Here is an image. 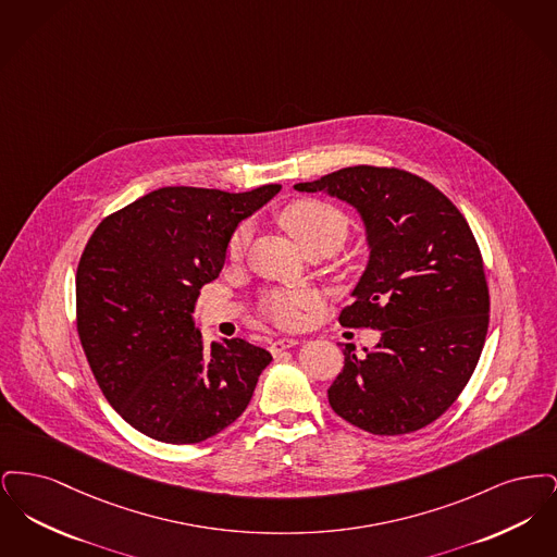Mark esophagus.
Masks as SVG:
<instances>
[{
  "mask_svg": "<svg viewBox=\"0 0 557 557\" xmlns=\"http://www.w3.org/2000/svg\"><path fill=\"white\" fill-rule=\"evenodd\" d=\"M296 345H298V341H294V338H277V341L271 343L269 350H271L273 355H280V352H284V350H288V348Z\"/></svg>",
  "mask_w": 557,
  "mask_h": 557,
  "instance_id": "34e87169",
  "label": "esophagus"
}]
</instances>
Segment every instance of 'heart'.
<instances>
[{
	"label": "heart",
	"instance_id": "obj_1",
	"mask_svg": "<svg viewBox=\"0 0 557 557\" xmlns=\"http://www.w3.org/2000/svg\"><path fill=\"white\" fill-rule=\"evenodd\" d=\"M277 221L305 252L315 248L334 252L348 234V219L345 212L330 202L315 198H302L286 205L277 212ZM246 242L248 225H239L227 246V257L232 261L242 257ZM315 302L318 296L313 292H273L263 302V313L280 327H296L302 321V311L313 307Z\"/></svg>",
	"mask_w": 557,
	"mask_h": 557
}]
</instances>
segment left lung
<instances>
[{
  "label": "left lung",
  "instance_id": "obj_1",
  "mask_svg": "<svg viewBox=\"0 0 557 557\" xmlns=\"http://www.w3.org/2000/svg\"><path fill=\"white\" fill-rule=\"evenodd\" d=\"M294 187L355 207L370 244L338 321L382 338L363 359L346 345L327 391L332 409L380 436L432 424L472 377L488 330V286L468 221L438 187L395 166H346Z\"/></svg>",
  "mask_w": 557,
  "mask_h": 557
}]
</instances>
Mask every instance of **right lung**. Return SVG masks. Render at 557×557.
<instances>
[{"label":"right lung","mask_w":557,"mask_h":557,"mask_svg":"<svg viewBox=\"0 0 557 557\" xmlns=\"http://www.w3.org/2000/svg\"><path fill=\"white\" fill-rule=\"evenodd\" d=\"M280 189L160 187L108 214L87 242L77 267L81 346L108 403L141 434L202 443L248 407L273 357L242 338L207 348L191 313L239 221Z\"/></svg>","instance_id":"obj_1"}]
</instances>
